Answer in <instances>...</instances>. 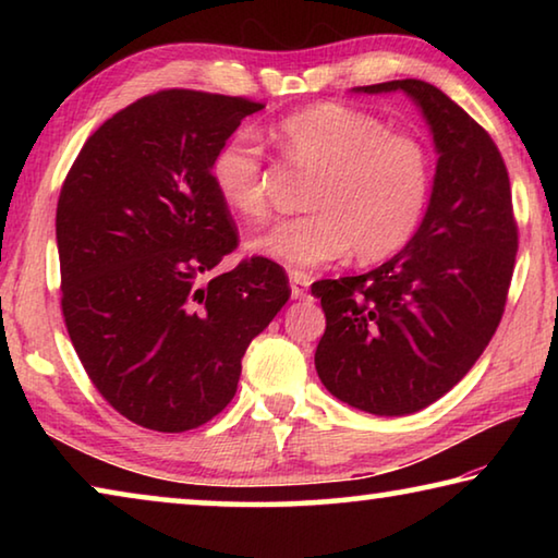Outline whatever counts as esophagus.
<instances>
[{
	"label": "esophagus",
	"mask_w": 558,
	"mask_h": 558,
	"mask_svg": "<svg viewBox=\"0 0 558 558\" xmlns=\"http://www.w3.org/2000/svg\"><path fill=\"white\" fill-rule=\"evenodd\" d=\"M310 276L305 272H290V290H292V298L295 300H305L307 298V288H310Z\"/></svg>",
	"instance_id": "34e87169"
}]
</instances>
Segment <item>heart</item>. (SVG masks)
<instances>
[{
	"label": "heart",
	"instance_id": "1",
	"mask_svg": "<svg viewBox=\"0 0 558 558\" xmlns=\"http://www.w3.org/2000/svg\"><path fill=\"white\" fill-rule=\"evenodd\" d=\"M280 155L315 172L305 216L280 221L253 248L288 268H317L349 248L362 263L396 256L418 233L433 194L430 149L418 137L391 132L372 112L315 106L276 128ZM216 192L243 219L270 211L263 153L248 135L223 143L211 162Z\"/></svg>",
	"mask_w": 558,
	"mask_h": 558
}]
</instances>
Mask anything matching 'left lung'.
Here are the masks:
<instances>
[{
  "instance_id": "left-lung-1",
  "label": "left lung",
  "mask_w": 558,
  "mask_h": 558,
  "mask_svg": "<svg viewBox=\"0 0 558 558\" xmlns=\"http://www.w3.org/2000/svg\"><path fill=\"white\" fill-rule=\"evenodd\" d=\"M356 90L413 98L438 167L428 211L401 253L364 276L313 286L327 317L315 366L339 401L405 415L448 393L502 319L519 245L512 189L487 130L436 86L405 78Z\"/></svg>"
}]
</instances>
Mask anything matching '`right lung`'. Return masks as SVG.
I'll return each instance as SVG.
<instances>
[{"label": "right lung", "mask_w": 558, "mask_h": 558, "mask_svg": "<svg viewBox=\"0 0 558 558\" xmlns=\"http://www.w3.org/2000/svg\"><path fill=\"white\" fill-rule=\"evenodd\" d=\"M263 102L157 90L93 132L61 186V310L83 369L137 426L182 433L233 399L241 359L290 298L288 276L239 245L211 162Z\"/></svg>", "instance_id": "obj_1"}]
</instances>
